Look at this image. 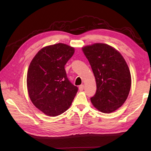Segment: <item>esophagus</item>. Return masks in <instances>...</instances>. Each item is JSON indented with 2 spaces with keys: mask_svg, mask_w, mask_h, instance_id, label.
Instances as JSON below:
<instances>
[{
  "mask_svg": "<svg viewBox=\"0 0 151 151\" xmlns=\"http://www.w3.org/2000/svg\"><path fill=\"white\" fill-rule=\"evenodd\" d=\"M84 85H81V86H79V91H83V90H84Z\"/></svg>",
  "mask_w": 151,
  "mask_h": 151,
  "instance_id": "obj_1",
  "label": "esophagus"
}]
</instances>
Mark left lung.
<instances>
[{
	"label": "left lung",
	"instance_id": "1",
	"mask_svg": "<svg viewBox=\"0 0 151 151\" xmlns=\"http://www.w3.org/2000/svg\"><path fill=\"white\" fill-rule=\"evenodd\" d=\"M92 68L96 93L91 98L99 111L110 113L121 107L129 96L131 75L122 54L105 43H94L82 48Z\"/></svg>",
	"mask_w": 151,
	"mask_h": 151
}]
</instances>
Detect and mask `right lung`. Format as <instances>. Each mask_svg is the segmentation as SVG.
<instances>
[{
	"instance_id": "add662e5",
	"label": "right lung",
	"mask_w": 151,
	"mask_h": 151,
	"mask_svg": "<svg viewBox=\"0 0 151 151\" xmlns=\"http://www.w3.org/2000/svg\"><path fill=\"white\" fill-rule=\"evenodd\" d=\"M74 47L59 43L45 47L31 60L27 73V88L35 106L45 115L56 116L69 108L78 88L68 81L65 65Z\"/></svg>"
}]
</instances>
